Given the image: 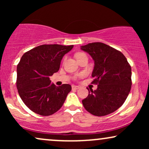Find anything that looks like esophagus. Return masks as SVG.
<instances>
[{
	"instance_id": "esophagus-1",
	"label": "esophagus",
	"mask_w": 149,
	"mask_h": 149,
	"mask_svg": "<svg viewBox=\"0 0 149 149\" xmlns=\"http://www.w3.org/2000/svg\"><path fill=\"white\" fill-rule=\"evenodd\" d=\"M79 88H80L79 86H77V85H72V89H74V90H78V89Z\"/></svg>"
}]
</instances>
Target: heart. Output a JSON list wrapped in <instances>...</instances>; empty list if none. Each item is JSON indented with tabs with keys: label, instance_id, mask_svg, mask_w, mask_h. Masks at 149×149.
<instances>
[{
	"label": "heart",
	"instance_id": "heart-1",
	"mask_svg": "<svg viewBox=\"0 0 149 149\" xmlns=\"http://www.w3.org/2000/svg\"><path fill=\"white\" fill-rule=\"evenodd\" d=\"M83 54H83V53H81V52L77 53V54H76V58H78V57H80V56L83 55Z\"/></svg>",
	"mask_w": 149,
	"mask_h": 149
}]
</instances>
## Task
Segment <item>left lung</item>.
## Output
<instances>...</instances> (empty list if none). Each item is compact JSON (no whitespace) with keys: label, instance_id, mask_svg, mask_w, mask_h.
<instances>
[{"label":"left lung","instance_id":"left-lung-1","mask_svg":"<svg viewBox=\"0 0 149 149\" xmlns=\"http://www.w3.org/2000/svg\"><path fill=\"white\" fill-rule=\"evenodd\" d=\"M94 61L92 83L97 84L96 90H89L82 101L89 113L104 116L116 111L123 104L131 90V66L120 51L103 42H92L81 46Z\"/></svg>","mask_w":149,"mask_h":149}]
</instances>
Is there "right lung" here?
I'll use <instances>...</instances> for the list:
<instances>
[{
	"mask_svg": "<svg viewBox=\"0 0 149 149\" xmlns=\"http://www.w3.org/2000/svg\"><path fill=\"white\" fill-rule=\"evenodd\" d=\"M73 47L42 45L23 54L17 68V88L22 100L32 111L47 116L62 107L71 86H56L51 83L49 76L59 71L63 57Z\"/></svg>",
	"mask_w": 149,
	"mask_h": 149,
	"instance_id": "1",
	"label": "right lung"
}]
</instances>
